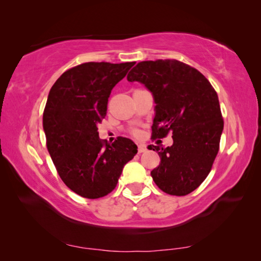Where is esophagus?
Wrapping results in <instances>:
<instances>
[{"label": "esophagus", "mask_w": 261, "mask_h": 261, "mask_svg": "<svg viewBox=\"0 0 261 261\" xmlns=\"http://www.w3.org/2000/svg\"><path fill=\"white\" fill-rule=\"evenodd\" d=\"M146 149H147L146 145H144V144L138 145V153H143V152L146 151Z\"/></svg>", "instance_id": "obj_1"}]
</instances>
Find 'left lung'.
Masks as SVG:
<instances>
[{"mask_svg": "<svg viewBox=\"0 0 261 261\" xmlns=\"http://www.w3.org/2000/svg\"><path fill=\"white\" fill-rule=\"evenodd\" d=\"M127 81L143 83L154 96L152 139L173 134L170 147L148 146L161 159L151 171L153 180L163 192L187 196L204 182L220 148L223 118L214 87L177 60L139 62Z\"/></svg>", "mask_w": 261, "mask_h": 261, "instance_id": "1", "label": "left lung"}]
</instances>
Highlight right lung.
Returning <instances> with one entry per match:
<instances>
[{"mask_svg":"<svg viewBox=\"0 0 261 261\" xmlns=\"http://www.w3.org/2000/svg\"><path fill=\"white\" fill-rule=\"evenodd\" d=\"M135 62H87L65 71L48 94L43 110L47 149L61 179L79 196L96 199L116 188L122 169L137 154L134 141L99 138L113 87Z\"/></svg>","mask_w":261,"mask_h":261,"instance_id":"right-lung-1","label":"right lung"}]
</instances>
